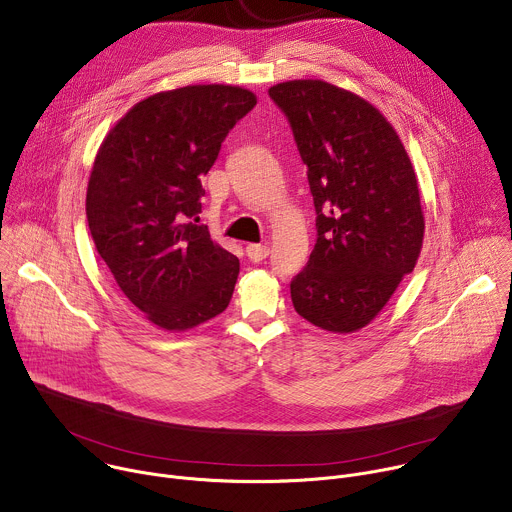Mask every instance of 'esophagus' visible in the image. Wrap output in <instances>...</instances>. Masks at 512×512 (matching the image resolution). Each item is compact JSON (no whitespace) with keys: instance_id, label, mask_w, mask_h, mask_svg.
<instances>
[{"instance_id":"esophagus-1","label":"esophagus","mask_w":512,"mask_h":512,"mask_svg":"<svg viewBox=\"0 0 512 512\" xmlns=\"http://www.w3.org/2000/svg\"><path fill=\"white\" fill-rule=\"evenodd\" d=\"M247 257L253 261V263H259L263 259L269 257V247L267 245H247Z\"/></svg>"}]
</instances>
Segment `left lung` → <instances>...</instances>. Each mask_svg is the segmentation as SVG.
Masks as SVG:
<instances>
[{
    "label": "left lung",
    "instance_id": "8db88e82",
    "mask_svg": "<svg viewBox=\"0 0 512 512\" xmlns=\"http://www.w3.org/2000/svg\"><path fill=\"white\" fill-rule=\"evenodd\" d=\"M287 117L316 208V245L291 279V302L314 326L354 332L411 273L423 241L417 178L391 123L324 81L269 89Z\"/></svg>",
    "mask_w": 512,
    "mask_h": 512
}]
</instances>
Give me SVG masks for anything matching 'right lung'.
Wrapping results in <instances>:
<instances>
[{
    "instance_id": "1",
    "label": "right lung",
    "mask_w": 512,
    "mask_h": 512,
    "mask_svg": "<svg viewBox=\"0 0 512 512\" xmlns=\"http://www.w3.org/2000/svg\"><path fill=\"white\" fill-rule=\"evenodd\" d=\"M257 99L196 85L139 101L109 131L87 188V221L127 300L164 330L227 310L239 259L200 225L202 176Z\"/></svg>"
}]
</instances>
